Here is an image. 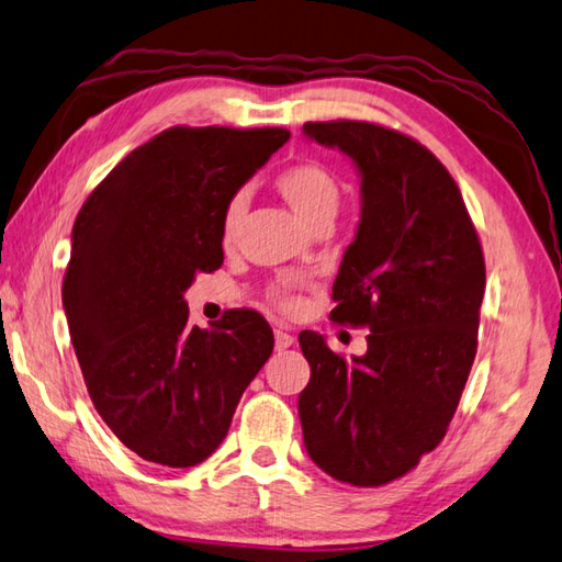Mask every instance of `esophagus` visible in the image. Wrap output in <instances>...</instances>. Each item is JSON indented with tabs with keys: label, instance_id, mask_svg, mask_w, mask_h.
<instances>
[{
	"label": "esophagus",
	"instance_id": "34e87169",
	"mask_svg": "<svg viewBox=\"0 0 562 562\" xmlns=\"http://www.w3.org/2000/svg\"><path fill=\"white\" fill-rule=\"evenodd\" d=\"M292 342H294L292 333L282 330V328L274 330V350H288V348H292Z\"/></svg>",
	"mask_w": 562,
	"mask_h": 562
}]
</instances>
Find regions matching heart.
<instances>
[{"mask_svg": "<svg viewBox=\"0 0 562 562\" xmlns=\"http://www.w3.org/2000/svg\"><path fill=\"white\" fill-rule=\"evenodd\" d=\"M278 190L280 195L288 200L292 212L300 217L306 226H314L321 220H336L342 190L338 178L321 164H296L292 169L282 171L278 176ZM248 205V193L238 190V193L226 202L224 217H222V241L232 244L238 232V224L244 220V212Z\"/></svg>", "mask_w": 562, "mask_h": 562, "instance_id": "b5f03b06", "label": "heart"}]
</instances>
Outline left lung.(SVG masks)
<instances>
[{
	"mask_svg": "<svg viewBox=\"0 0 562 562\" xmlns=\"http://www.w3.org/2000/svg\"><path fill=\"white\" fill-rule=\"evenodd\" d=\"M360 176V224L333 282L338 324L367 326V352L342 360L300 333L312 379L300 393L308 457L330 479H401L447 432L469 379L485 260L449 171L420 142L372 123H306Z\"/></svg>",
	"mask_w": 562,
	"mask_h": 562,
	"instance_id": "8db88e82",
	"label": "left lung"
}]
</instances>
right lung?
Masks as SVG:
<instances>
[{
	"label": "right lung",
	"mask_w": 562,
	"mask_h": 562,
	"mask_svg": "<svg viewBox=\"0 0 562 562\" xmlns=\"http://www.w3.org/2000/svg\"><path fill=\"white\" fill-rule=\"evenodd\" d=\"M288 139L282 127H171L77 214L63 282L71 345L103 423L151 463L205 461L272 352L260 314L198 328L183 294L222 266L226 202Z\"/></svg>",
	"instance_id": "obj_1"
}]
</instances>
